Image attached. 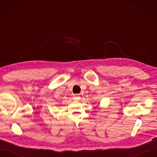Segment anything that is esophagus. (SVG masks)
Returning <instances> with one entry per match:
<instances>
[{
    "label": "esophagus",
    "instance_id": "34e87169",
    "mask_svg": "<svg viewBox=\"0 0 157 157\" xmlns=\"http://www.w3.org/2000/svg\"><path fill=\"white\" fill-rule=\"evenodd\" d=\"M73 100L76 101H78L80 100V96H79L78 94H75L74 96H73Z\"/></svg>",
    "mask_w": 157,
    "mask_h": 157
}]
</instances>
